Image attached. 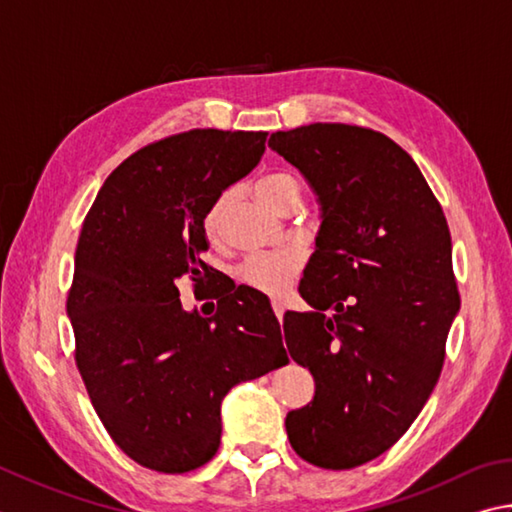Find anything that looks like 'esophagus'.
<instances>
[{
  "mask_svg": "<svg viewBox=\"0 0 512 512\" xmlns=\"http://www.w3.org/2000/svg\"><path fill=\"white\" fill-rule=\"evenodd\" d=\"M273 311L277 315V320L282 322V318H284V302L282 300H273Z\"/></svg>",
  "mask_w": 512,
  "mask_h": 512,
  "instance_id": "1",
  "label": "esophagus"
}]
</instances>
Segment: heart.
Instances as JSON below:
<instances>
[{"instance_id": "heart-1", "label": "heart", "mask_w": 512, "mask_h": 512, "mask_svg": "<svg viewBox=\"0 0 512 512\" xmlns=\"http://www.w3.org/2000/svg\"><path fill=\"white\" fill-rule=\"evenodd\" d=\"M255 190L268 206L275 210H284L291 203H300L302 199V185L288 172H271L259 176L255 183ZM228 192H221L219 197L210 203V208L203 215V228L210 237H217L224 226V215L228 208ZM302 253L297 248H284L275 250V253H259L248 257L239 268L241 280L248 286L257 288V291L268 295H282L288 284L293 282L302 266Z\"/></svg>"}]
</instances>
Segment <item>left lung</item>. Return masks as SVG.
Wrapping results in <instances>:
<instances>
[{"label": "left lung", "instance_id": "left-lung-1", "mask_svg": "<svg viewBox=\"0 0 512 512\" xmlns=\"http://www.w3.org/2000/svg\"><path fill=\"white\" fill-rule=\"evenodd\" d=\"M320 203L315 253L284 315V342L315 396L286 414L304 461L349 470L401 439L430 398L459 313L439 201L401 145L374 129L313 123L271 134Z\"/></svg>", "mask_w": 512, "mask_h": 512}]
</instances>
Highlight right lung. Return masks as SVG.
<instances>
[{"label":"right lung","mask_w":512,"mask_h":512,"mask_svg":"<svg viewBox=\"0 0 512 512\" xmlns=\"http://www.w3.org/2000/svg\"><path fill=\"white\" fill-rule=\"evenodd\" d=\"M266 132L190 129L107 176L82 224L67 315L76 365L111 439L141 466L181 475L208 463L232 387L286 362L268 297L203 262V215L253 170ZM215 285L218 311L185 312L178 282Z\"/></svg>","instance_id":"right-lung-1"}]
</instances>
